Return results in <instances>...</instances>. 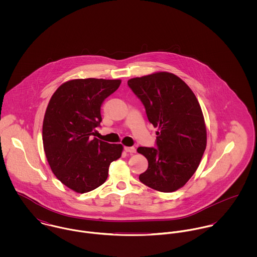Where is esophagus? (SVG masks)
<instances>
[{"label":"esophagus","mask_w":257,"mask_h":257,"mask_svg":"<svg viewBox=\"0 0 257 257\" xmlns=\"http://www.w3.org/2000/svg\"><path fill=\"white\" fill-rule=\"evenodd\" d=\"M124 150L130 153H136V151H137L134 147H124Z\"/></svg>","instance_id":"1"}]
</instances>
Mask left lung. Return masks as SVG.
Here are the masks:
<instances>
[{"label": "left lung", "mask_w": 257, "mask_h": 257, "mask_svg": "<svg viewBox=\"0 0 257 257\" xmlns=\"http://www.w3.org/2000/svg\"><path fill=\"white\" fill-rule=\"evenodd\" d=\"M127 85L144 104L148 120L159 128L155 147L138 148L148 161L140 180L156 191H176L195 173L207 146L199 102L184 81L168 72L133 78Z\"/></svg>", "instance_id": "left-lung-1"}]
</instances>
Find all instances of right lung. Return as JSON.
<instances>
[{
	"label": "right lung",
	"mask_w": 257,
	"mask_h": 257,
	"mask_svg": "<svg viewBox=\"0 0 257 257\" xmlns=\"http://www.w3.org/2000/svg\"><path fill=\"white\" fill-rule=\"evenodd\" d=\"M119 85L120 80H71L62 84L48 103L42 125L44 152L57 179L77 193L104 183L110 163L121 155V145L92 137L101 126L104 101Z\"/></svg>",
	"instance_id": "1"
}]
</instances>
